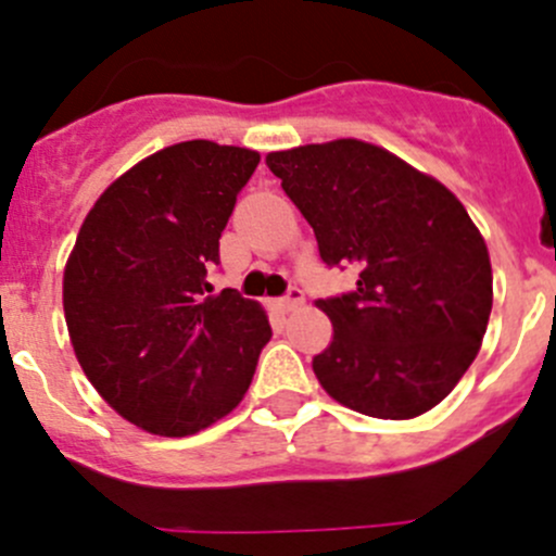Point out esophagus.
I'll list each match as a JSON object with an SVG mask.
<instances>
[{
	"mask_svg": "<svg viewBox=\"0 0 556 556\" xmlns=\"http://www.w3.org/2000/svg\"><path fill=\"white\" fill-rule=\"evenodd\" d=\"M302 302H305V294H302L300 289H289V294L280 296L276 305H278L283 313H289V311H296V307H300Z\"/></svg>",
	"mask_w": 556,
	"mask_h": 556,
	"instance_id": "34e87169",
	"label": "esophagus"
}]
</instances>
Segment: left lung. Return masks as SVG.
Returning <instances> with one entry per match:
<instances>
[{"label":"left lung","mask_w":556,"mask_h":556,"mask_svg":"<svg viewBox=\"0 0 556 556\" xmlns=\"http://www.w3.org/2000/svg\"><path fill=\"white\" fill-rule=\"evenodd\" d=\"M267 167L316 235L354 265L351 294L318 300L332 343L313 356L324 392L376 419H416L452 394L492 313V265L465 205L432 175L372 142L273 151Z\"/></svg>","instance_id":"1"}]
</instances>
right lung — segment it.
Here are the masks:
<instances>
[{"label": "right lung", "instance_id": "add662e5", "mask_svg": "<svg viewBox=\"0 0 556 556\" xmlns=\"http://www.w3.org/2000/svg\"><path fill=\"white\" fill-rule=\"evenodd\" d=\"M256 164L251 148L213 140L151 153L99 194L64 267L86 378L151 435H194L238 408L273 334L260 302L207 283Z\"/></svg>", "mask_w": 556, "mask_h": 556}]
</instances>
